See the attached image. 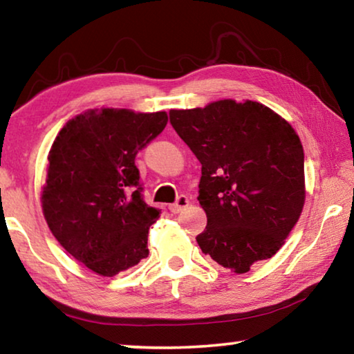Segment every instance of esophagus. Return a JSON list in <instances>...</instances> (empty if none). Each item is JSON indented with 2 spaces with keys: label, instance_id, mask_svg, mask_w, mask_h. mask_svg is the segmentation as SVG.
Wrapping results in <instances>:
<instances>
[{
  "label": "esophagus",
  "instance_id": "obj_1",
  "mask_svg": "<svg viewBox=\"0 0 354 354\" xmlns=\"http://www.w3.org/2000/svg\"><path fill=\"white\" fill-rule=\"evenodd\" d=\"M187 205H189V198L185 195H181V196H178V200L173 203V205L169 206V209L173 214H178V212H181Z\"/></svg>",
  "mask_w": 354,
  "mask_h": 354
}]
</instances>
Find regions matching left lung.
I'll return each instance as SVG.
<instances>
[{"mask_svg": "<svg viewBox=\"0 0 354 354\" xmlns=\"http://www.w3.org/2000/svg\"><path fill=\"white\" fill-rule=\"evenodd\" d=\"M170 123L201 164L207 215L201 251L234 273L283 247L304 206V153L286 120L257 101L171 109Z\"/></svg>", "mask_w": 354, "mask_h": 354, "instance_id": "left-lung-1", "label": "left lung"}]
</instances>
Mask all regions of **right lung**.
<instances>
[{
    "instance_id": "1",
    "label": "right lung",
    "mask_w": 354,
    "mask_h": 354,
    "mask_svg": "<svg viewBox=\"0 0 354 354\" xmlns=\"http://www.w3.org/2000/svg\"><path fill=\"white\" fill-rule=\"evenodd\" d=\"M165 112L91 109L59 131L48 154L41 209L70 256L113 277L148 256V231L160 211L142 196L136 156L162 133Z\"/></svg>"
}]
</instances>
